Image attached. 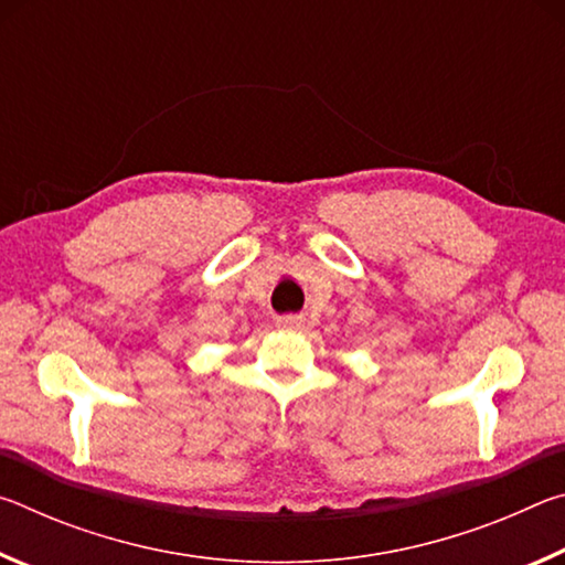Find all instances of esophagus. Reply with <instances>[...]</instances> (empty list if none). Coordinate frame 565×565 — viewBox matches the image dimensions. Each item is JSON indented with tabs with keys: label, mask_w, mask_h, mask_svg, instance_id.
I'll list each match as a JSON object with an SVG mask.
<instances>
[{
	"label": "esophagus",
	"mask_w": 565,
	"mask_h": 565,
	"mask_svg": "<svg viewBox=\"0 0 565 565\" xmlns=\"http://www.w3.org/2000/svg\"><path fill=\"white\" fill-rule=\"evenodd\" d=\"M276 323H279L281 329H296V327H301V317L299 313H286V317L276 319Z\"/></svg>",
	"instance_id": "obj_1"
}]
</instances>
